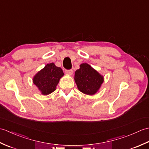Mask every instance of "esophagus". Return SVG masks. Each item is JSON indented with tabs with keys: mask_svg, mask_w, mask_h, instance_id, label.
<instances>
[{
	"mask_svg": "<svg viewBox=\"0 0 149 149\" xmlns=\"http://www.w3.org/2000/svg\"><path fill=\"white\" fill-rule=\"evenodd\" d=\"M66 74L70 75H72L73 74V73H74V71L72 70H66L65 71Z\"/></svg>",
	"mask_w": 149,
	"mask_h": 149,
	"instance_id": "34e87169",
	"label": "esophagus"
}]
</instances>
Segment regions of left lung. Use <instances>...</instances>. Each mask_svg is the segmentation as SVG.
Listing matches in <instances>:
<instances>
[{"label": "left lung", "instance_id": "1", "mask_svg": "<svg viewBox=\"0 0 149 149\" xmlns=\"http://www.w3.org/2000/svg\"><path fill=\"white\" fill-rule=\"evenodd\" d=\"M74 80L82 93L93 95L99 90L104 79L103 75L85 63L81 64L79 69L75 72Z\"/></svg>", "mask_w": 149, "mask_h": 149}]
</instances>
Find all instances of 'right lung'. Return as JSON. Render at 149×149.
Masks as SVG:
<instances>
[{
  "mask_svg": "<svg viewBox=\"0 0 149 149\" xmlns=\"http://www.w3.org/2000/svg\"><path fill=\"white\" fill-rule=\"evenodd\" d=\"M63 75L64 73L62 69L56 66L54 63H51L38 72L33 77V82L41 93L43 95H47L56 90L60 79Z\"/></svg>",
  "mask_w": 149,
  "mask_h": 149,
  "instance_id": "add662e5",
  "label": "right lung"
}]
</instances>
